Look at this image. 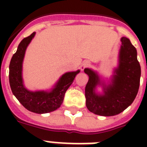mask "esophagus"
<instances>
[{
  "label": "esophagus",
  "mask_w": 147,
  "mask_h": 147,
  "mask_svg": "<svg viewBox=\"0 0 147 147\" xmlns=\"http://www.w3.org/2000/svg\"><path fill=\"white\" fill-rule=\"evenodd\" d=\"M89 65H90L89 62H88V61H84V62H82V65H81V69H82V70L83 71V70H84L85 68H87V67H88Z\"/></svg>",
  "instance_id": "1"
}]
</instances>
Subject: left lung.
<instances>
[{
    "mask_svg": "<svg viewBox=\"0 0 147 147\" xmlns=\"http://www.w3.org/2000/svg\"><path fill=\"white\" fill-rule=\"evenodd\" d=\"M118 65L107 83L92 69L84 71L89 77L85 86L86 107L88 111L100 116H114L127 108L139 90L141 69L137 60V49L127 37L121 39ZM98 86L102 88L101 94L97 93Z\"/></svg>",
    "mask_w": 147,
    "mask_h": 147,
    "instance_id": "obj_1",
    "label": "left lung"
}]
</instances>
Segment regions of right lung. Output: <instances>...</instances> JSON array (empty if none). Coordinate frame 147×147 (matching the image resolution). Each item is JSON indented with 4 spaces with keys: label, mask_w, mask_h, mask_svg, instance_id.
Segmentation results:
<instances>
[{
    "label": "right lung",
    "mask_w": 147,
    "mask_h": 147,
    "mask_svg": "<svg viewBox=\"0 0 147 147\" xmlns=\"http://www.w3.org/2000/svg\"><path fill=\"white\" fill-rule=\"evenodd\" d=\"M33 32L20 42L9 65V82L13 94L26 109L36 114L54 111L61 106L67 89L80 70L63 74L49 91H30L25 87L23 79V62L26 48L35 36Z\"/></svg>",
    "instance_id": "add662e5"
}]
</instances>
